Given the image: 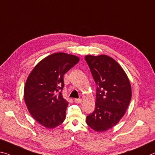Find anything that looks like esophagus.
<instances>
[{
  "instance_id": "1",
  "label": "esophagus",
  "mask_w": 155,
  "mask_h": 155,
  "mask_svg": "<svg viewBox=\"0 0 155 155\" xmlns=\"http://www.w3.org/2000/svg\"><path fill=\"white\" fill-rule=\"evenodd\" d=\"M74 101L76 103V104H81L82 102V99H75Z\"/></svg>"
}]
</instances>
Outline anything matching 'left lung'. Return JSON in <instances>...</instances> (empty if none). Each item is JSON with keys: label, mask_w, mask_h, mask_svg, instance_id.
I'll return each mask as SVG.
<instances>
[{"label": "left lung", "mask_w": 155, "mask_h": 155, "mask_svg": "<svg viewBox=\"0 0 155 155\" xmlns=\"http://www.w3.org/2000/svg\"><path fill=\"white\" fill-rule=\"evenodd\" d=\"M97 84L95 108L86 124L97 132L115 126L124 115L131 101V86L126 73L114 59L104 55H86Z\"/></svg>", "instance_id": "8db88e82"}]
</instances>
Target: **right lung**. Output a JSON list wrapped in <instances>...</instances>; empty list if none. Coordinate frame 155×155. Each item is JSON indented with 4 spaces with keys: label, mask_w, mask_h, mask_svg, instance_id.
Wrapping results in <instances>:
<instances>
[{
    "label": "right lung",
    "mask_w": 155,
    "mask_h": 155,
    "mask_svg": "<svg viewBox=\"0 0 155 155\" xmlns=\"http://www.w3.org/2000/svg\"><path fill=\"white\" fill-rule=\"evenodd\" d=\"M79 61L72 54H52L41 60L27 78L24 101L31 116L45 128L54 129L64 120L69 103L60 92L63 75Z\"/></svg>",
    "instance_id": "add662e5"
}]
</instances>
